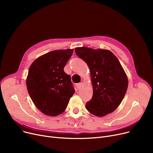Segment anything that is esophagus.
<instances>
[{"instance_id":"esophagus-1","label":"esophagus","mask_w":153,"mask_h":153,"mask_svg":"<svg viewBox=\"0 0 153 153\" xmlns=\"http://www.w3.org/2000/svg\"><path fill=\"white\" fill-rule=\"evenodd\" d=\"M81 83H78V84H76V87H77V89H79L80 88H81Z\"/></svg>"}]
</instances>
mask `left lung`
Here are the masks:
<instances>
[{"instance_id":"left-lung-1","label":"left lung","mask_w":153,"mask_h":153,"mask_svg":"<svg viewBox=\"0 0 153 153\" xmlns=\"http://www.w3.org/2000/svg\"><path fill=\"white\" fill-rule=\"evenodd\" d=\"M75 52L91 71L93 95L86 103L87 110L97 117L111 114L121 103L128 88V78L121 64L109 50L78 47Z\"/></svg>"}]
</instances>
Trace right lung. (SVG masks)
I'll list each match as a JSON object with an SVG mask.
<instances>
[{
	"label": "right lung",
	"instance_id": "1",
	"mask_svg": "<svg viewBox=\"0 0 153 153\" xmlns=\"http://www.w3.org/2000/svg\"><path fill=\"white\" fill-rule=\"evenodd\" d=\"M72 53V49L49 52L29 68L26 82L28 94L35 106L46 115L61 114L75 92L71 76L64 71Z\"/></svg>",
	"mask_w": 153,
	"mask_h": 153
}]
</instances>
